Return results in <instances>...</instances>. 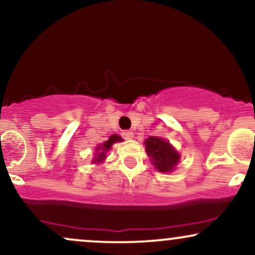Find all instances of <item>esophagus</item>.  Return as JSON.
Returning <instances> with one entry per match:
<instances>
[{
  "label": "esophagus",
  "mask_w": 255,
  "mask_h": 255,
  "mask_svg": "<svg viewBox=\"0 0 255 255\" xmlns=\"http://www.w3.org/2000/svg\"><path fill=\"white\" fill-rule=\"evenodd\" d=\"M122 136H124L126 140H129L134 136V134H133V131H130V130H124L122 131Z\"/></svg>",
  "instance_id": "obj_1"
}]
</instances>
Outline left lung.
Listing matches in <instances>:
<instances>
[{"label":"left lung","instance_id":"1","mask_svg":"<svg viewBox=\"0 0 255 255\" xmlns=\"http://www.w3.org/2000/svg\"><path fill=\"white\" fill-rule=\"evenodd\" d=\"M145 146L146 153L151 157L152 164L160 172L172 171L180 159L177 151L160 137L150 136L145 141Z\"/></svg>","mask_w":255,"mask_h":255}]
</instances>
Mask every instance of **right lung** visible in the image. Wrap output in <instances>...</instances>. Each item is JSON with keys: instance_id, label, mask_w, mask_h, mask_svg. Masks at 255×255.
Instances as JSON below:
<instances>
[{"instance_id": "right-lung-1", "label": "right lung", "mask_w": 255, "mask_h": 255, "mask_svg": "<svg viewBox=\"0 0 255 255\" xmlns=\"http://www.w3.org/2000/svg\"><path fill=\"white\" fill-rule=\"evenodd\" d=\"M118 141H122V137L120 135H116V134H114V135H111L109 137V140H107L104 144L98 146L97 153H96L97 154V157L95 158V160H93V162H96V163L103 162V160L105 159V153H107V151L109 150L111 146H113V144H115V142H118Z\"/></svg>"}]
</instances>
